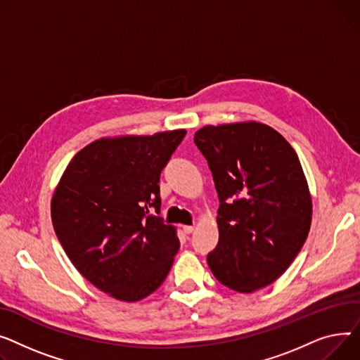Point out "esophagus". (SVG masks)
Returning a JSON list of instances; mask_svg holds the SVG:
<instances>
[{
  "label": "esophagus",
  "mask_w": 360,
  "mask_h": 360,
  "mask_svg": "<svg viewBox=\"0 0 360 360\" xmlns=\"http://www.w3.org/2000/svg\"><path fill=\"white\" fill-rule=\"evenodd\" d=\"M183 231L186 232V234H192V232L195 231V226L193 225H183Z\"/></svg>",
  "instance_id": "obj_1"
}]
</instances>
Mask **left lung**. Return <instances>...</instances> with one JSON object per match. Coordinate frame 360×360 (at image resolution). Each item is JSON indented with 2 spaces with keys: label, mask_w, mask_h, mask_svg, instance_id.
<instances>
[{
  "label": "left lung",
  "mask_w": 360,
  "mask_h": 360,
  "mask_svg": "<svg viewBox=\"0 0 360 360\" xmlns=\"http://www.w3.org/2000/svg\"><path fill=\"white\" fill-rule=\"evenodd\" d=\"M195 143L219 198V241L207 255L214 276L237 292L276 281L301 251L312 203L300 158L270 126H205Z\"/></svg>",
  "instance_id": "left-lung-1"
}]
</instances>
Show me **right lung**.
<instances>
[{"mask_svg": "<svg viewBox=\"0 0 360 360\" xmlns=\"http://www.w3.org/2000/svg\"><path fill=\"white\" fill-rule=\"evenodd\" d=\"M186 131L100 139L72 158L52 199L56 237L77 270L134 302L161 286L180 241L160 217V176Z\"/></svg>", "mask_w": 360, "mask_h": 360, "instance_id": "add662e5", "label": "right lung"}]
</instances>
